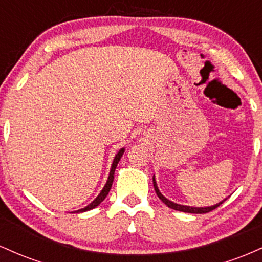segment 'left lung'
<instances>
[{
  "instance_id": "8db88e82",
  "label": "left lung",
  "mask_w": 262,
  "mask_h": 262,
  "mask_svg": "<svg viewBox=\"0 0 262 262\" xmlns=\"http://www.w3.org/2000/svg\"><path fill=\"white\" fill-rule=\"evenodd\" d=\"M152 183H154V188H155L156 194H158V197L160 198V200L162 201V202H164L165 204H166V206L169 207V208H172V209H175V210H180V212L196 213V214H202V213H208V212H210V210L215 209V208H217V207L221 206V204L223 203L225 200H227V198H225V200H224V201H222V202H219V203H217V204H214V206H210V207H189V206H182V204H177V203L171 202V201H170V200H167L166 197L162 196L161 192L159 191L158 185H156L155 176L152 177Z\"/></svg>"
}]
</instances>
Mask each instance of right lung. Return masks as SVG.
Returning <instances> with one entry per match:
<instances>
[{
  "label": "right lung",
  "instance_id": "obj_1",
  "mask_svg": "<svg viewBox=\"0 0 262 262\" xmlns=\"http://www.w3.org/2000/svg\"><path fill=\"white\" fill-rule=\"evenodd\" d=\"M123 152H124V149H121L119 150L118 152H117V155L114 156V160H113V164H112V167H111V171H110V176H108V180H107V182H106V185H104V187L102 188V191H101V193L98 194L97 197L95 198V200L92 201L91 203L89 204V206L87 207H85V208H81V209H79V210H75L74 213H82V212H86V210H90V209H93V208H96V207L98 206V204H100L102 201L104 200V198L107 197V194H108V192H110V189H111V187H112V183H113V179H114V171H116V167H117V165H118V162H119V160H121V158H122V155H123Z\"/></svg>",
  "mask_w": 262,
  "mask_h": 262
}]
</instances>
